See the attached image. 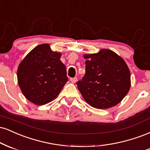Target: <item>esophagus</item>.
<instances>
[{
  "label": "esophagus",
  "mask_w": 150,
  "mask_h": 150,
  "mask_svg": "<svg viewBox=\"0 0 150 150\" xmlns=\"http://www.w3.org/2000/svg\"><path fill=\"white\" fill-rule=\"evenodd\" d=\"M70 81H71V83H76L77 81V77H74V78H71V79H70Z\"/></svg>",
  "instance_id": "1"
}]
</instances>
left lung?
<instances>
[{
  "label": "left lung",
  "instance_id": "obj_1",
  "mask_svg": "<svg viewBox=\"0 0 150 150\" xmlns=\"http://www.w3.org/2000/svg\"><path fill=\"white\" fill-rule=\"evenodd\" d=\"M84 57L86 74L76 83L84 100L97 109L110 108L120 103L131 86V74L124 59L107 49Z\"/></svg>",
  "mask_w": 150,
  "mask_h": 150
}]
</instances>
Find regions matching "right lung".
Listing matches in <instances>:
<instances>
[{
	"mask_svg": "<svg viewBox=\"0 0 150 150\" xmlns=\"http://www.w3.org/2000/svg\"><path fill=\"white\" fill-rule=\"evenodd\" d=\"M61 54L51 50L48 44L36 46L19 65L18 83L27 100L38 105L50 103L68 81Z\"/></svg>",
	"mask_w": 150,
	"mask_h": 150,
	"instance_id": "1",
	"label": "right lung"
}]
</instances>
